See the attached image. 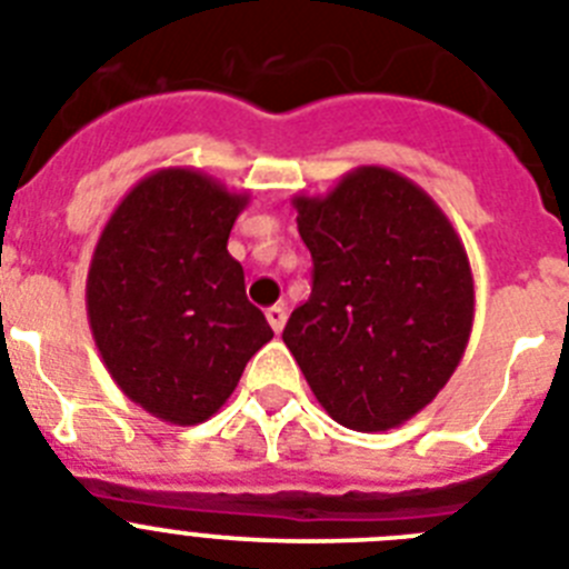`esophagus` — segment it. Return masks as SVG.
<instances>
[{
    "label": "esophagus",
    "mask_w": 569,
    "mask_h": 569,
    "mask_svg": "<svg viewBox=\"0 0 569 569\" xmlns=\"http://www.w3.org/2000/svg\"><path fill=\"white\" fill-rule=\"evenodd\" d=\"M266 318H269V327L274 329V332H280V329L286 327V307H283V303L271 307L269 312H266Z\"/></svg>",
    "instance_id": "34e87169"
}]
</instances>
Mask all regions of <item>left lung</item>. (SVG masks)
<instances>
[{"instance_id":"8db88e82","label":"left lung","mask_w":569,"mask_h":569,"mask_svg":"<svg viewBox=\"0 0 569 569\" xmlns=\"http://www.w3.org/2000/svg\"><path fill=\"white\" fill-rule=\"evenodd\" d=\"M292 204L315 269L283 343L338 425L399 428L446 388L469 343L475 277L460 233L419 184L376 164Z\"/></svg>"}]
</instances>
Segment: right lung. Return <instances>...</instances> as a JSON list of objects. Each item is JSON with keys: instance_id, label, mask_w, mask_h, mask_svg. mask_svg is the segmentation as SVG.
<instances>
[{"instance_id": "obj_1", "label": "right lung", "mask_w": 569, "mask_h": 569, "mask_svg": "<svg viewBox=\"0 0 569 569\" xmlns=\"http://www.w3.org/2000/svg\"><path fill=\"white\" fill-rule=\"evenodd\" d=\"M248 204L193 167H164L123 196L94 246L86 315L127 399L170 425H199L274 338L248 303L228 237Z\"/></svg>"}]
</instances>
